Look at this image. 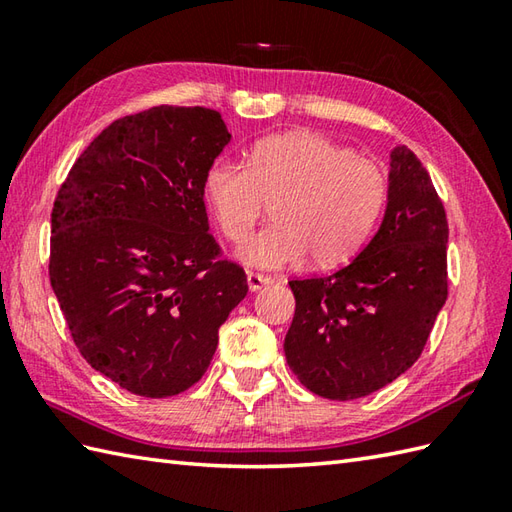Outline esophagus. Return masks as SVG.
Listing matches in <instances>:
<instances>
[{
    "label": "esophagus",
    "mask_w": 512,
    "mask_h": 512,
    "mask_svg": "<svg viewBox=\"0 0 512 512\" xmlns=\"http://www.w3.org/2000/svg\"><path fill=\"white\" fill-rule=\"evenodd\" d=\"M246 281H248V288L253 290V292L262 290V288L268 286V284H273V279L266 277V275H259V273H248V275H246Z\"/></svg>",
    "instance_id": "obj_1"
}]
</instances>
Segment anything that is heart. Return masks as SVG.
Instances as JSON below:
<instances>
[{"label": "heart", "mask_w": 512, "mask_h": 512, "mask_svg": "<svg viewBox=\"0 0 512 512\" xmlns=\"http://www.w3.org/2000/svg\"><path fill=\"white\" fill-rule=\"evenodd\" d=\"M387 193L378 162L314 132L259 140L248 165L220 158L204 178L206 204L231 242H243L265 202H276V224L237 250L262 270L299 266L308 255L319 266L345 262L372 235Z\"/></svg>", "instance_id": "b5f03b06"}]
</instances>
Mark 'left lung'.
<instances>
[{
	"label": "left lung",
	"instance_id": "left-lung-1",
	"mask_svg": "<svg viewBox=\"0 0 512 512\" xmlns=\"http://www.w3.org/2000/svg\"><path fill=\"white\" fill-rule=\"evenodd\" d=\"M447 242V213L427 169L396 147L372 242L332 275L290 281L297 308L284 352L299 383L354 400L405 374L447 301Z\"/></svg>",
	"mask_w": 512,
	"mask_h": 512
}]
</instances>
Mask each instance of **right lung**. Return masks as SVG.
Listing matches in <instances>:
<instances>
[{
  "label": "right lung",
  "mask_w": 512,
  "mask_h": 512,
  "mask_svg": "<svg viewBox=\"0 0 512 512\" xmlns=\"http://www.w3.org/2000/svg\"><path fill=\"white\" fill-rule=\"evenodd\" d=\"M228 140L220 112L206 107L123 116L76 158L54 198L48 270L72 341L136 396L198 383L248 292L204 206L206 171Z\"/></svg>",
  "instance_id": "1"
}]
</instances>
